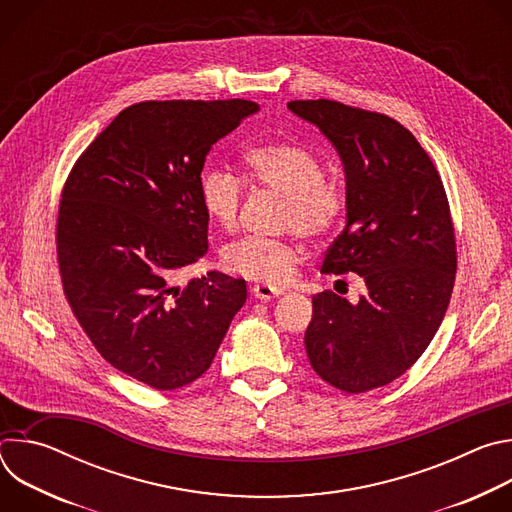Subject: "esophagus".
<instances>
[{
  "mask_svg": "<svg viewBox=\"0 0 512 512\" xmlns=\"http://www.w3.org/2000/svg\"><path fill=\"white\" fill-rule=\"evenodd\" d=\"M253 296H255L257 300H271V298L281 296V289L271 287V285H265V283H257V285H253Z\"/></svg>",
  "mask_w": 512,
  "mask_h": 512,
  "instance_id": "obj_1",
  "label": "esophagus"
}]
</instances>
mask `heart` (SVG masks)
<instances>
[{"label": "heart", "mask_w": 512, "mask_h": 512, "mask_svg": "<svg viewBox=\"0 0 512 512\" xmlns=\"http://www.w3.org/2000/svg\"><path fill=\"white\" fill-rule=\"evenodd\" d=\"M249 178L283 196L281 227L308 241L332 235L344 221L348 192L342 182L324 178L322 162L298 143H267L247 156ZM245 194V180L225 166H210L200 178V204L206 216L223 231H233ZM300 259L291 241L243 237L225 249V263L235 273L265 285L285 283Z\"/></svg>", "instance_id": "heart-1"}]
</instances>
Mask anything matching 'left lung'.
I'll use <instances>...</instances> for the list:
<instances>
[{
  "mask_svg": "<svg viewBox=\"0 0 512 512\" xmlns=\"http://www.w3.org/2000/svg\"><path fill=\"white\" fill-rule=\"evenodd\" d=\"M287 107L320 127L346 172V227L322 273L367 283L356 304L330 289L312 298L306 352L320 379L367 393L411 369L446 316L458 267L450 202L421 143L389 115L328 99Z\"/></svg>",
  "mask_w": 512,
  "mask_h": 512,
  "instance_id": "obj_1",
  "label": "left lung"
}]
</instances>
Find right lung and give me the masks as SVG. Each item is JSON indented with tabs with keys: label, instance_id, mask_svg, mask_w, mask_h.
Segmentation results:
<instances>
[{
	"label": "right lung",
	"instance_id": "right-lung-1",
	"mask_svg": "<svg viewBox=\"0 0 512 512\" xmlns=\"http://www.w3.org/2000/svg\"><path fill=\"white\" fill-rule=\"evenodd\" d=\"M259 109L245 99L143 101L123 109L72 166L58 204L64 298L123 375L174 391L208 371L245 279L178 277L208 249L200 172L212 145Z\"/></svg>",
	"mask_w": 512,
	"mask_h": 512
}]
</instances>
